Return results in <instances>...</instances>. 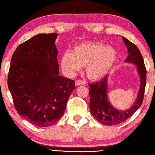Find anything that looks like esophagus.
<instances>
[{
    "mask_svg": "<svg viewBox=\"0 0 155 155\" xmlns=\"http://www.w3.org/2000/svg\"><path fill=\"white\" fill-rule=\"evenodd\" d=\"M75 84H76V85H77V86H80V85H84L85 83H84V81H83L77 80V81H76Z\"/></svg>",
    "mask_w": 155,
    "mask_h": 155,
    "instance_id": "obj_1",
    "label": "esophagus"
}]
</instances>
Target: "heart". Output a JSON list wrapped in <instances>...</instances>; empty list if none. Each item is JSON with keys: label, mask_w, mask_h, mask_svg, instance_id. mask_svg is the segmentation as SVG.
Listing matches in <instances>:
<instances>
[{"label": "heart", "mask_w": 155, "mask_h": 155, "mask_svg": "<svg viewBox=\"0 0 155 155\" xmlns=\"http://www.w3.org/2000/svg\"><path fill=\"white\" fill-rule=\"evenodd\" d=\"M117 59V51L113 48L101 42H86L75 46L71 52H64L61 67L66 73L73 75L85 64L87 77L97 80L110 71Z\"/></svg>", "instance_id": "1"}]
</instances>
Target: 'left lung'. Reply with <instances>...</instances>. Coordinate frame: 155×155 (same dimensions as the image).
<instances>
[{"label":"left lung","mask_w":155,"mask_h":155,"mask_svg":"<svg viewBox=\"0 0 155 155\" xmlns=\"http://www.w3.org/2000/svg\"><path fill=\"white\" fill-rule=\"evenodd\" d=\"M123 39L128 52V57L124 62L137 65V71L140 76V85L136 101L132 107L129 109L121 111L114 108L108 100L107 81L108 75H107L100 81L89 84V107L91 114L100 123L107 126L123 123L134 114L143 103L145 90L147 70L143 56L135 45L125 37H123Z\"/></svg>","instance_id":"left-lung-1"}]
</instances>
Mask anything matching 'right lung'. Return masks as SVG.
<instances>
[{
  "mask_svg": "<svg viewBox=\"0 0 155 155\" xmlns=\"http://www.w3.org/2000/svg\"><path fill=\"white\" fill-rule=\"evenodd\" d=\"M57 33L39 34L20 45L11 61L8 87L17 113L39 127L64 114L74 81L59 76Z\"/></svg>",
  "mask_w": 155,
  "mask_h": 155,
  "instance_id": "obj_1",
  "label": "right lung"
}]
</instances>
